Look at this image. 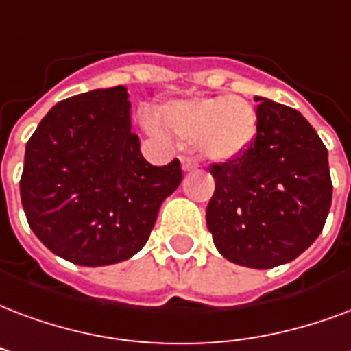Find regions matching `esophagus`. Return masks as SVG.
I'll use <instances>...</instances> for the list:
<instances>
[{"label": "esophagus", "mask_w": 351, "mask_h": 351, "mask_svg": "<svg viewBox=\"0 0 351 351\" xmlns=\"http://www.w3.org/2000/svg\"><path fill=\"white\" fill-rule=\"evenodd\" d=\"M199 163L193 160V158H189V156H186V158H182V169L184 171H191V169H195Z\"/></svg>", "instance_id": "1"}]
</instances>
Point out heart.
I'll return each instance as SVG.
<instances>
[{
    "label": "heart",
    "instance_id": "b5f03b06",
    "mask_svg": "<svg viewBox=\"0 0 351 351\" xmlns=\"http://www.w3.org/2000/svg\"><path fill=\"white\" fill-rule=\"evenodd\" d=\"M160 123L184 141H197L202 154L217 162L240 158L256 136V111L240 96L178 100L160 110Z\"/></svg>",
    "mask_w": 351,
    "mask_h": 351
}]
</instances>
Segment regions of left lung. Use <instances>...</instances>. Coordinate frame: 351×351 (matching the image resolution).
<instances>
[{
    "label": "left lung",
    "instance_id": "left-lung-1",
    "mask_svg": "<svg viewBox=\"0 0 351 351\" xmlns=\"http://www.w3.org/2000/svg\"><path fill=\"white\" fill-rule=\"evenodd\" d=\"M256 136L240 158L210 163L206 225L227 261L269 269L294 261L326 225L333 184L328 149L294 108L255 96Z\"/></svg>",
    "mask_w": 351,
    "mask_h": 351
}]
</instances>
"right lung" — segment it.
<instances>
[{"label":"right lung","instance_id":"add662e5","mask_svg":"<svg viewBox=\"0 0 351 351\" xmlns=\"http://www.w3.org/2000/svg\"><path fill=\"white\" fill-rule=\"evenodd\" d=\"M139 147L124 85L48 111L25 145L20 195L31 230L51 253L80 266H110L147 243L182 167L176 158L150 165Z\"/></svg>","mask_w":351,"mask_h":351}]
</instances>
